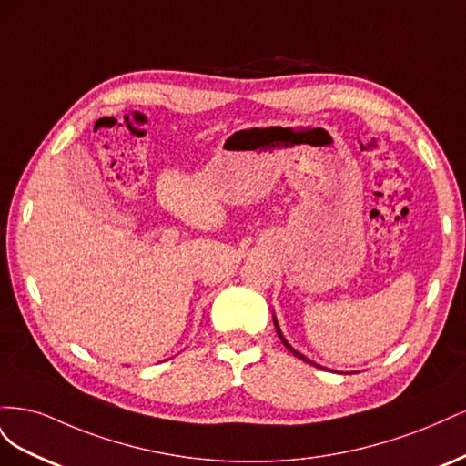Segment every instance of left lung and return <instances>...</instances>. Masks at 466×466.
<instances>
[{"label": "left lung", "instance_id": "1", "mask_svg": "<svg viewBox=\"0 0 466 466\" xmlns=\"http://www.w3.org/2000/svg\"><path fill=\"white\" fill-rule=\"evenodd\" d=\"M272 319H274V327H276V332H278V336H279V340H281V342H284V346H286V348H288V350L291 351V354H293V356H298V358H301V360H303V361H307V363H311V365H315V368H320V365H319V363H315L313 360H309V358H305L303 354H299V351H298V350H293V348H291V344H289V342L286 340V338H284V334H281V330H279V324H278V320H276V315H272ZM320 370H324V368H320Z\"/></svg>", "mask_w": 466, "mask_h": 466}]
</instances>
